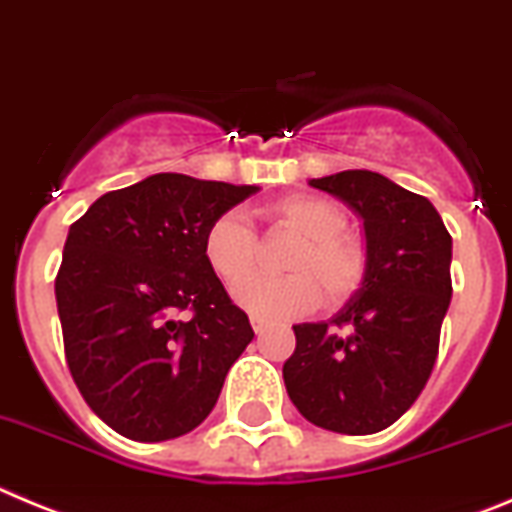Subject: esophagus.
Segmentation results:
<instances>
[{
    "label": "esophagus",
    "mask_w": 512,
    "mask_h": 512,
    "mask_svg": "<svg viewBox=\"0 0 512 512\" xmlns=\"http://www.w3.org/2000/svg\"><path fill=\"white\" fill-rule=\"evenodd\" d=\"M250 324H252V329H255V334H262V331L270 326V321L262 319V316H250Z\"/></svg>",
    "instance_id": "34e87169"
}]
</instances>
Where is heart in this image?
Returning <instances> with one entry per match:
<instances>
[{
    "label": "heart",
    "instance_id": "obj_1",
    "mask_svg": "<svg viewBox=\"0 0 512 512\" xmlns=\"http://www.w3.org/2000/svg\"><path fill=\"white\" fill-rule=\"evenodd\" d=\"M273 227L298 237L285 260L288 278H246L255 273L257 237L239 214L216 216L204 232V260L211 273L234 290L242 308L267 319H296L313 311L324 290L326 306L352 301L370 275V247L362 237L347 232V214L334 201L293 193L260 209Z\"/></svg>",
    "mask_w": 512,
    "mask_h": 512
}]
</instances>
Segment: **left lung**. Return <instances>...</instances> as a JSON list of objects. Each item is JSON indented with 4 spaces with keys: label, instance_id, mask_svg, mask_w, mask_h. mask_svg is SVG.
I'll list each match as a JSON object with an SVG mask.
<instances>
[{
    "label": "left lung",
    "instance_id": "1",
    "mask_svg": "<svg viewBox=\"0 0 512 512\" xmlns=\"http://www.w3.org/2000/svg\"><path fill=\"white\" fill-rule=\"evenodd\" d=\"M308 183L362 216L370 275L334 319L293 326L285 388L313 426L377 434L416 403L434 370L451 301V234L426 196L372 170Z\"/></svg>",
    "mask_w": 512,
    "mask_h": 512
}]
</instances>
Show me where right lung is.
Segmentation results:
<instances>
[{
    "label": "right lung",
    "instance_id": "1",
    "mask_svg": "<svg viewBox=\"0 0 512 512\" xmlns=\"http://www.w3.org/2000/svg\"><path fill=\"white\" fill-rule=\"evenodd\" d=\"M255 191L158 173L104 193L68 229L55 275L66 362L117 434L150 444L193 431L252 342L206 265L204 232Z\"/></svg>",
    "mask_w": 512,
    "mask_h": 512
}]
</instances>
